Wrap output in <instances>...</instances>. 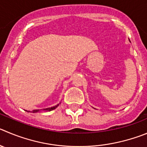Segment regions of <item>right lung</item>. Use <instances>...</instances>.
<instances>
[{
    "label": "right lung",
    "instance_id": "add662e5",
    "mask_svg": "<svg viewBox=\"0 0 147 147\" xmlns=\"http://www.w3.org/2000/svg\"><path fill=\"white\" fill-rule=\"evenodd\" d=\"M58 106H59V105H56V106L53 107L46 108V109H42V110H44V111H51V110H53V109H56V108H57ZM38 111H39V109H35V110H32V112H38Z\"/></svg>",
    "mask_w": 147,
    "mask_h": 147
}]
</instances>
